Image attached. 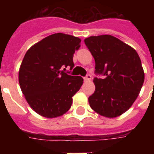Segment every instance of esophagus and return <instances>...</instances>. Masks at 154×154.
Segmentation results:
<instances>
[{"instance_id":"1","label":"esophagus","mask_w":154,"mask_h":154,"mask_svg":"<svg viewBox=\"0 0 154 154\" xmlns=\"http://www.w3.org/2000/svg\"><path fill=\"white\" fill-rule=\"evenodd\" d=\"M91 79V75H89V74H88V75H87L86 77H84V81H85V82H88V81H90Z\"/></svg>"}]
</instances>
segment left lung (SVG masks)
I'll return each instance as SVG.
<instances>
[{"label":"left lung","instance_id":"left-lung-1","mask_svg":"<svg viewBox=\"0 0 154 154\" xmlns=\"http://www.w3.org/2000/svg\"><path fill=\"white\" fill-rule=\"evenodd\" d=\"M85 44L92 54L97 74L96 90L88 100L91 108L107 118L121 116L131 107L142 88L144 72L139 54L112 35L91 36Z\"/></svg>","mask_w":154,"mask_h":154}]
</instances>
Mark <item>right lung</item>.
Instances as JSON below:
<instances>
[{"label": "right lung", "instance_id": "1", "mask_svg": "<svg viewBox=\"0 0 154 154\" xmlns=\"http://www.w3.org/2000/svg\"><path fill=\"white\" fill-rule=\"evenodd\" d=\"M80 43L77 37L57 33L26 52L19 70V82L29 106L38 115L56 118L71 108L83 78L69 75L66 67H74L73 54Z\"/></svg>", "mask_w": 154, "mask_h": 154}]
</instances>
